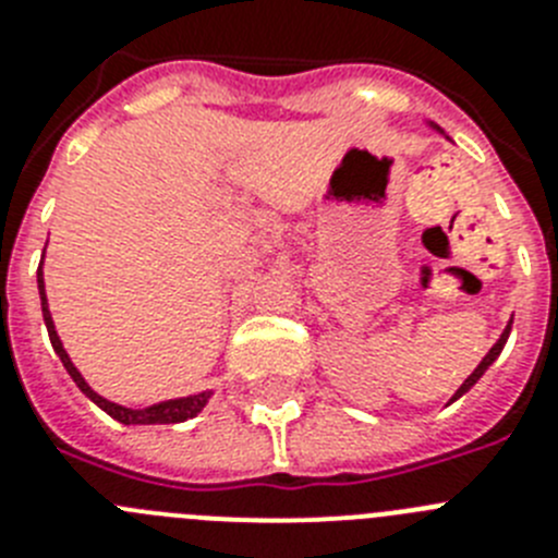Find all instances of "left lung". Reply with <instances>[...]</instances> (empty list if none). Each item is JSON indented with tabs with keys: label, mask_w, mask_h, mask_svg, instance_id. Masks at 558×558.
I'll return each instance as SVG.
<instances>
[{
	"label": "left lung",
	"mask_w": 558,
	"mask_h": 558,
	"mask_svg": "<svg viewBox=\"0 0 558 558\" xmlns=\"http://www.w3.org/2000/svg\"><path fill=\"white\" fill-rule=\"evenodd\" d=\"M509 332H511V322H509V327L502 329L500 340H497L495 347H492V349H489V354H486V357H483V360H481V366H477V368H475V372H472V374H470V377L463 379V386H461V388H458V391H456V397H452V399L463 397V393L470 391V388H472V386H475L477 379H481V377H483V372H486V368H489V366H492V363H495V357H497V354H500V352H502V347H506V340H509Z\"/></svg>",
	"instance_id": "8db88e82"
}]
</instances>
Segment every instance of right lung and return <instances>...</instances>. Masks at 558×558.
<instances>
[{
    "instance_id": "add662e5",
    "label": "right lung",
    "mask_w": 558,
    "mask_h": 558,
    "mask_svg": "<svg viewBox=\"0 0 558 558\" xmlns=\"http://www.w3.org/2000/svg\"><path fill=\"white\" fill-rule=\"evenodd\" d=\"M38 290H41V313H44V324H47L49 340H52V349H56L58 357H61V363H63V368L69 372V377L77 383V388H81V391L86 393V397L92 399L97 408H102L108 416H113L117 422H122V425H175V422H186V418H192L195 413H201V408H204L206 399H209V391L195 393V397H184V399H170V402H159V405L142 408V411H133V408H122V405H117V402H108V399H102L100 393L92 391L86 379H83L81 372L75 368V363L69 360L66 349H63L61 338H58V332H56V324H52V315H49V307H47V295H44L41 265H38Z\"/></svg>"
}]
</instances>
